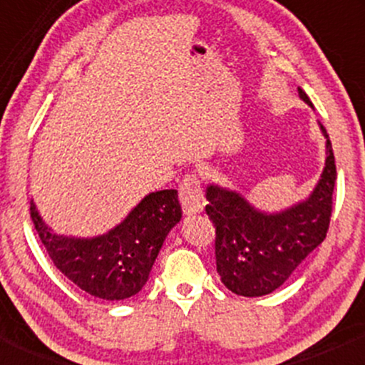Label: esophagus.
Masks as SVG:
<instances>
[{
  "mask_svg": "<svg viewBox=\"0 0 365 365\" xmlns=\"http://www.w3.org/2000/svg\"><path fill=\"white\" fill-rule=\"evenodd\" d=\"M200 178L197 177V173H187L180 182L178 194H180V202H182L183 211L187 215H195L200 212L206 206V199L202 194V185H200Z\"/></svg>",
  "mask_w": 365,
  "mask_h": 365,
  "instance_id": "esophagus-1",
  "label": "esophagus"
}]
</instances>
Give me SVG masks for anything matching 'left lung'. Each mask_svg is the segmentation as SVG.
I'll return each instance as SVG.
<instances>
[{"mask_svg": "<svg viewBox=\"0 0 365 365\" xmlns=\"http://www.w3.org/2000/svg\"><path fill=\"white\" fill-rule=\"evenodd\" d=\"M300 98L312 106L299 87ZM322 128V127H321ZM326 137V166L316 190L305 202L279 215L255 211L235 192L207 187L206 211L216 226V269L228 290L244 297L274 292L326 238L333 212L336 165Z\"/></svg>", "mask_w": 365, "mask_h": 365, "instance_id": "left-lung-1", "label": "left lung"}]
</instances>
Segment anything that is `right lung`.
I'll return each mask as SVG.
<instances>
[{
	"label": "right lung",
	"mask_w": 365,
	"mask_h": 365,
	"mask_svg": "<svg viewBox=\"0 0 365 365\" xmlns=\"http://www.w3.org/2000/svg\"><path fill=\"white\" fill-rule=\"evenodd\" d=\"M31 217L49 259L66 278L99 299L123 300L149 279L163 242L182 217V206L177 190L153 192L123 223L91 240L54 235L34 206Z\"/></svg>",
	"instance_id": "1"
}]
</instances>
